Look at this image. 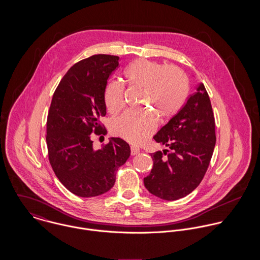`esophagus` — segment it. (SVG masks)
Returning a JSON list of instances; mask_svg holds the SVG:
<instances>
[{
	"instance_id": "34e87169",
	"label": "esophagus",
	"mask_w": 260,
	"mask_h": 260,
	"mask_svg": "<svg viewBox=\"0 0 260 260\" xmlns=\"http://www.w3.org/2000/svg\"><path fill=\"white\" fill-rule=\"evenodd\" d=\"M140 152V149L136 146H131V155H136Z\"/></svg>"
}]
</instances>
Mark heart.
Returning <instances> with one entry per match:
<instances>
[{"label":"heart","instance_id":"b5f03b06","mask_svg":"<svg viewBox=\"0 0 260 260\" xmlns=\"http://www.w3.org/2000/svg\"><path fill=\"white\" fill-rule=\"evenodd\" d=\"M123 78L129 88L140 90V107L151 112H125L112 121V133L132 144H141L156 130L157 118L166 122L181 109L188 91L187 79L175 66H164L143 58L133 61L125 69ZM104 103L111 114L123 108L124 89L119 83L107 84Z\"/></svg>","mask_w":260,"mask_h":260}]
</instances>
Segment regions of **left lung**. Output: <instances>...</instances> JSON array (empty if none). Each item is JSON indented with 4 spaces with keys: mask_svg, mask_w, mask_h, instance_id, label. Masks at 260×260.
Instances as JSON below:
<instances>
[{
    "mask_svg": "<svg viewBox=\"0 0 260 260\" xmlns=\"http://www.w3.org/2000/svg\"><path fill=\"white\" fill-rule=\"evenodd\" d=\"M153 138L168 149L151 154L153 167L144 185L164 200L185 197L202 181L216 143L214 114L202 83Z\"/></svg>",
    "mask_w": 260,
    "mask_h": 260,
    "instance_id": "8db88e82",
    "label": "left lung"
}]
</instances>
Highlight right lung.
<instances>
[{
    "label": "right lung",
    "instance_id": "right-lung-1",
    "mask_svg": "<svg viewBox=\"0 0 260 260\" xmlns=\"http://www.w3.org/2000/svg\"><path fill=\"white\" fill-rule=\"evenodd\" d=\"M119 57L98 54L73 65L56 88L47 118L48 158L57 178L80 197L109 191L116 172L130 156L121 138L94 150L92 134L105 135L104 91Z\"/></svg>",
    "mask_w": 260,
    "mask_h": 260
}]
</instances>
